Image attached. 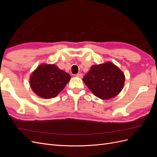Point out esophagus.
Here are the masks:
<instances>
[{
	"instance_id": "1",
	"label": "esophagus",
	"mask_w": 157,
	"mask_h": 157,
	"mask_svg": "<svg viewBox=\"0 0 157 157\" xmlns=\"http://www.w3.org/2000/svg\"><path fill=\"white\" fill-rule=\"evenodd\" d=\"M76 76H77V77H79V78H82L83 75H82V73H78V74L76 75Z\"/></svg>"
}]
</instances>
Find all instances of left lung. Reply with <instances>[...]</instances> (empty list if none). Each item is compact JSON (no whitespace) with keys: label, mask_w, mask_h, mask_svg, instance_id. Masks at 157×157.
I'll return each instance as SVG.
<instances>
[{"label":"left lung","mask_w":157,"mask_h":157,"mask_svg":"<svg viewBox=\"0 0 157 157\" xmlns=\"http://www.w3.org/2000/svg\"><path fill=\"white\" fill-rule=\"evenodd\" d=\"M94 96L101 99L115 98L123 88L124 74L111 62L92 65L82 78Z\"/></svg>","instance_id":"obj_1"}]
</instances>
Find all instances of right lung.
<instances>
[{
    "instance_id": "1",
    "label": "right lung",
    "mask_w": 157,
    "mask_h": 157,
    "mask_svg": "<svg viewBox=\"0 0 157 157\" xmlns=\"http://www.w3.org/2000/svg\"><path fill=\"white\" fill-rule=\"evenodd\" d=\"M71 79L69 73L54 64H41L32 73L29 83L37 96L44 99L55 98Z\"/></svg>"
}]
</instances>
